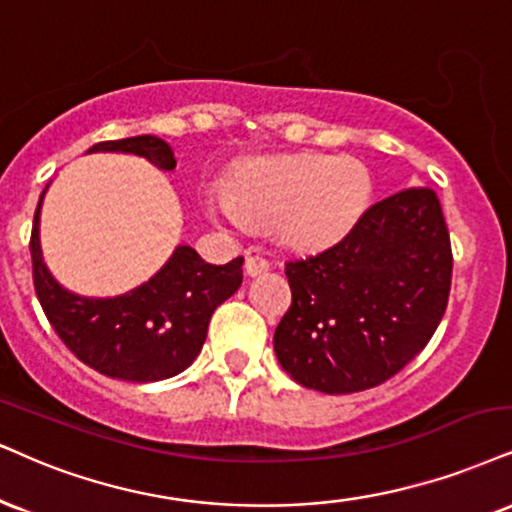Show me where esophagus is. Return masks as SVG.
<instances>
[{
	"label": "esophagus",
	"instance_id": "34e87169",
	"mask_svg": "<svg viewBox=\"0 0 512 512\" xmlns=\"http://www.w3.org/2000/svg\"><path fill=\"white\" fill-rule=\"evenodd\" d=\"M268 268H270L268 258H263V256H246V273H249L251 277L263 275Z\"/></svg>",
	"mask_w": 512,
	"mask_h": 512
}]
</instances>
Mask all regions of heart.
<instances>
[{"instance_id": "1", "label": "heart", "mask_w": 512, "mask_h": 512, "mask_svg": "<svg viewBox=\"0 0 512 512\" xmlns=\"http://www.w3.org/2000/svg\"><path fill=\"white\" fill-rule=\"evenodd\" d=\"M372 197V178L353 156H287L244 170L232 197L208 204L216 218L277 225L296 251H320L356 227Z\"/></svg>"}]
</instances>
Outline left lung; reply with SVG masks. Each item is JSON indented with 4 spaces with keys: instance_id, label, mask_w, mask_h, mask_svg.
<instances>
[{
    "instance_id": "1",
    "label": "left lung",
    "mask_w": 512,
    "mask_h": 512,
    "mask_svg": "<svg viewBox=\"0 0 512 512\" xmlns=\"http://www.w3.org/2000/svg\"><path fill=\"white\" fill-rule=\"evenodd\" d=\"M451 270L434 189L377 201L330 249L285 263L292 306L273 337L277 361L294 382L325 394L387 382L439 327Z\"/></svg>"
}]
</instances>
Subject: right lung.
Here are the masks:
<instances>
[{
  "label": "right lung",
  "mask_w": 512,
  "mask_h": 512,
  "mask_svg": "<svg viewBox=\"0 0 512 512\" xmlns=\"http://www.w3.org/2000/svg\"><path fill=\"white\" fill-rule=\"evenodd\" d=\"M90 151H125L161 170L175 168L173 149L154 135L99 142ZM42 197L30 235L33 285L49 325L75 358L106 377L128 382L168 380L192 365L206 342L213 311L242 285L244 258L211 266L192 246H178L166 266L132 292L87 299L63 289L42 263Z\"/></svg>",
  "instance_id": "obj_1"
}]
</instances>
